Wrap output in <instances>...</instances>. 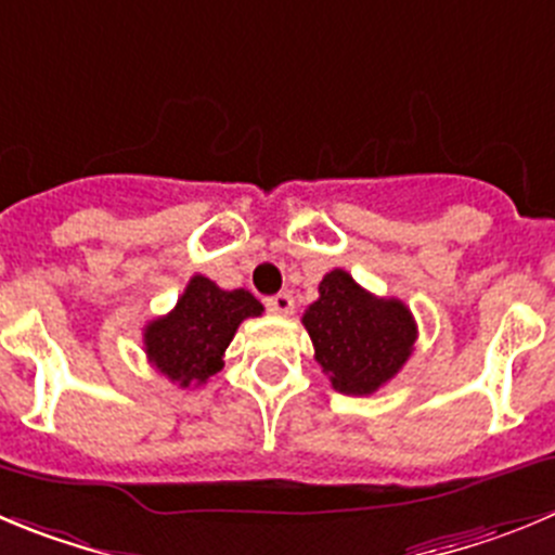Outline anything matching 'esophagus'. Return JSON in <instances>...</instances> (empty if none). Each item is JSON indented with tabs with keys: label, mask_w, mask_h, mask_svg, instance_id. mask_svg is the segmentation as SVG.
<instances>
[{
	"label": "esophagus",
	"mask_w": 555,
	"mask_h": 555,
	"mask_svg": "<svg viewBox=\"0 0 555 555\" xmlns=\"http://www.w3.org/2000/svg\"><path fill=\"white\" fill-rule=\"evenodd\" d=\"M267 308L278 315H292L294 313V297L286 292L274 294V297H267Z\"/></svg>",
	"instance_id": "esophagus-1"
}]
</instances>
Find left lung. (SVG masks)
<instances>
[{"mask_svg":"<svg viewBox=\"0 0 555 555\" xmlns=\"http://www.w3.org/2000/svg\"><path fill=\"white\" fill-rule=\"evenodd\" d=\"M302 324L332 387L343 395H373L414 351L416 324L400 299H378L346 269H332L319 283V299Z\"/></svg>","mask_w":555,"mask_h":555,"instance_id":"left-lung-1","label":"left lung"}]
</instances>
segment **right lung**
<instances>
[{
  "mask_svg": "<svg viewBox=\"0 0 555 555\" xmlns=\"http://www.w3.org/2000/svg\"><path fill=\"white\" fill-rule=\"evenodd\" d=\"M261 313L263 305L245 288L223 292L204 274H193L177 308L146 324V360L179 387H202L223 367L236 326Z\"/></svg>",
  "mask_w": 555,
  "mask_h": 555,
  "instance_id": "right-lung-1",
  "label": "right lung"
}]
</instances>
